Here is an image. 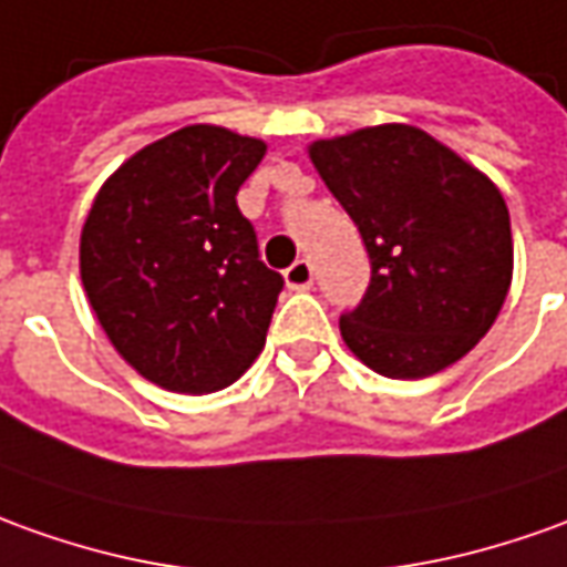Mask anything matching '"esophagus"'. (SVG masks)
Wrapping results in <instances>:
<instances>
[{
	"label": "esophagus",
	"mask_w": 567,
	"mask_h": 567,
	"mask_svg": "<svg viewBox=\"0 0 567 567\" xmlns=\"http://www.w3.org/2000/svg\"><path fill=\"white\" fill-rule=\"evenodd\" d=\"M284 277H287V287L290 290H311V284H315V271H311V261L308 259H296L284 271Z\"/></svg>",
	"instance_id": "34e87169"
}]
</instances>
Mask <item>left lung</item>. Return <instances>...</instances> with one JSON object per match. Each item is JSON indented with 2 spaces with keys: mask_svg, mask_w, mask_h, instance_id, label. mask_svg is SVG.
<instances>
[{
  "mask_svg": "<svg viewBox=\"0 0 567 567\" xmlns=\"http://www.w3.org/2000/svg\"><path fill=\"white\" fill-rule=\"evenodd\" d=\"M370 256L342 339L389 380L460 361L497 321L513 280L509 209L491 178L423 128L370 126L308 147Z\"/></svg>",
  "mask_w": 567,
  "mask_h": 567,
  "instance_id": "1",
  "label": "left lung"
}]
</instances>
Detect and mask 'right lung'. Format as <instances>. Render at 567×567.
Wrapping results in <instances>:
<instances>
[{
	"label": "right lung",
	"mask_w": 567,
	"mask_h": 567,
	"mask_svg": "<svg viewBox=\"0 0 567 567\" xmlns=\"http://www.w3.org/2000/svg\"><path fill=\"white\" fill-rule=\"evenodd\" d=\"M259 138L185 126L97 190L82 225V287L113 349L169 392L231 385L265 346L284 277L259 259L237 190Z\"/></svg>",
	"instance_id": "right-lung-1"
}]
</instances>
